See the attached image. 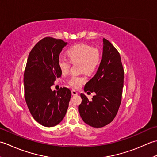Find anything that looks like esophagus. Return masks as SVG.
I'll use <instances>...</instances> for the list:
<instances>
[{
  "mask_svg": "<svg viewBox=\"0 0 157 157\" xmlns=\"http://www.w3.org/2000/svg\"><path fill=\"white\" fill-rule=\"evenodd\" d=\"M71 92H72V95H76L78 94V92L76 91H75V89H72V90L71 91Z\"/></svg>",
  "mask_w": 157,
  "mask_h": 157,
  "instance_id": "34e87169",
  "label": "esophagus"
}]
</instances>
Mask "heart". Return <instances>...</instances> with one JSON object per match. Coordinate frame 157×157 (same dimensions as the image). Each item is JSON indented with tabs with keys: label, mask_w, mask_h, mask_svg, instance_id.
Here are the masks:
<instances>
[{
	"label": "heart",
	"mask_w": 157,
	"mask_h": 157,
	"mask_svg": "<svg viewBox=\"0 0 157 157\" xmlns=\"http://www.w3.org/2000/svg\"><path fill=\"white\" fill-rule=\"evenodd\" d=\"M66 55L69 62L63 58H59L57 62L59 69L63 74L69 72L70 63L78 62L80 71H84L87 74H92L100 64L101 56L97 49L85 44H78L70 47L67 50ZM86 82V78L83 75H72L69 78L68 83L74 88H79Z\"/></svg>",
	"instance_id": "obj_1"
}]
</instances>
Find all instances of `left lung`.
I'll use <instances>...</instances> for the list:
<instances>
[{
    "label": "left lung",
    "mask_w": 157,
    "mask_h": 157,
    "mask_svg": "<svg viewBox=\"0 0 157 157\" xmlns=\"http://www.w3.org/2000/svg\"><path fill=\"white\" fill-rule=\"evenodd\" d=\"M124 70L119 53L108 40L103 38L101 61L96 74L86 83L85 92H95L91 100L81 94L78 106L82 121L89 126L100 128L116 117L122 98Z\"/></svg>",
    "instance_id": "1"
}]
</instances>
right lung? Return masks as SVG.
<instances>
[{
	"mask_svg": "<svg viewBox=\"0 0 157 157\" xmlns=\"http://www.w3.org/2000/svg\"><path fill=\"white\" fill-rule=\"evenodd\" d=\"M67 43L45 37L29 53L24 71V96L32 116L41 125L51 127L64 118L71 98L69 89L52 91L54 81L62 76L59 69V54Z\"/></svg>",
	"mask_w": 157,
	"mask_h": 157,
	"instance_id": "1",
	"label": "right lung"
}]
</instances>
